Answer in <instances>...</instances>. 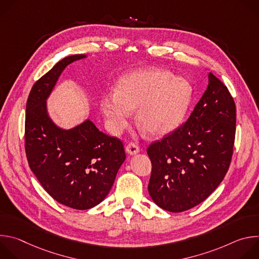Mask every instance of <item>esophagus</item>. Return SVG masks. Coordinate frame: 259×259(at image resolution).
<instances>
[{
  "mask_svg": "<svg viewBox=\"0 0 259 259\" xmlns=\"http://www.w3.org/2000/svg\"><path fill=\"white\" fill-rule=\"evenodd\" d=\"M126 152L129 155H136L137 153H139V147L136 143L134 142H130L126 145Z\"/></svg>",
  "mask_w": 259,
  "mask_h": 259,
  "instance_id": "esophagus-1",
  "label": "esophagus"
}]
</instances>
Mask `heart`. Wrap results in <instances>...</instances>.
<instances>
[{"instance_id": "obj_1", "label": "heart", "mask_w": 259, "mask_h": 259, "mask_svg": "<svg viewBox=\"0 0 259 259\" xmlns=\"http://www.w3.org/2000/svg\"><path fill=\"white\" fill-rule=\"evenodd\" d=\"M188 81L162 69L128 73L119 80L115 93L100 99V109L113 133L124 130L136 109V121L151 135L172 131L181 121L191 100Z\"/></svg>"}]
</instances>
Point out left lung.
I'll list each match as a JSON object with an SVG mask.
<instances>
[{
    "instance_id": "left-lung-1",
    "label": "left lung",
    "mask_w": 259,
    "mask_h": 259,
    "mask_svg": "<svg viewBox=\"0 0 259 259\" xmlns=\"http://www.w3.org/2000/svg\"><path fill=\"white\" fill-rule=\"evenodd\" d=\"M209 84L190 118L147 147L149 193L170 212L206 200L224 180L233 157L236 104L227 86L209 72Z\"/></svg>"
}]
</instances>
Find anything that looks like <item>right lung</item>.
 Returning a JSON list of instances; mask_svg holds the SVG:
<instances>
[{
    "label": "right lung",
    "instance_id": "add662e5",
    "mask_svg": "<svg viewBox=\"0 0 259 259\" xmlns=\"http://www.w3.org/2000/svg\"><path fill=\"white\" fill-rule=\"evenodd\" d=\"M86 57L67 56L36 81L27 98L24 147L30 170L58 203L77 210L104 200L126 159L123 142L87 120L64 130L47 113L46 99L69 63Z\"/></svg>",
    "mask_w": 259,
    "mask_h": 259
}]
</instances>
